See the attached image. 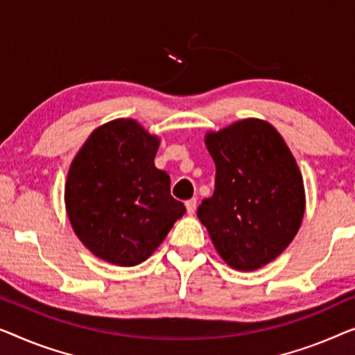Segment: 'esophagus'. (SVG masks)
I'll use <instances>...</instances> for the list:
<instances>
[{
  "label": "esophagus",
  "mask_w": 355,
  "mask_h": 355,
  "mask_svg": "<svg viewBox=\"0 0 355 355\" xmlns=\"http://www.w3.org/2000/svg\"><path fill=\"white\" fill-rule=\"evenodd\" d=\"M196 204H198V199L196 198L188 199V201L184 202V206H187V211H188L189 216H193L194 211H196Z\"/></svg>",
  "instance_id": "1"
}]
</instances>
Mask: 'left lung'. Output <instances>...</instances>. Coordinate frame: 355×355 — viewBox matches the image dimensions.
<instances>
[{"label":"left lung","instance_id":"1","mask_svg":"<svg viewBox=\"0 0 355 355\" xmlns=\"http://www.w3.org/2000/svg\"><path fill=\"white\" fill-rule=\"evenodd\" d=\"M216 189L198 207L230 267L257 270L289 246L306 211L302 175L275 127L244 119L206 135Z\"/></svg>","mask_w":355,"mask_h":355}]
</instances>
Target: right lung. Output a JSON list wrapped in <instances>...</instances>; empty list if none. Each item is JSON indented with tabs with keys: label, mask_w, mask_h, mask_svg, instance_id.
Wrapping results in <instances>:
<instances>
[{
	"label": "right lung",
	"mask_w": 355,
	"mask_h": 355,
	"mask_svg": "<svg viewBox=\"0 0 355 355\" xmlns=\"http://www.w3.org/2000/svg\"><path fill=\"white\" fill-rule=\"evenodd\" d=\"M159 138L133 119L98 127L67 173L66 211L73 232L94 256L133 267L156 251L180 217L171 177L154 166Z\"/></svg>",
	"instance_id": "add662e5"
}]
</instances>
